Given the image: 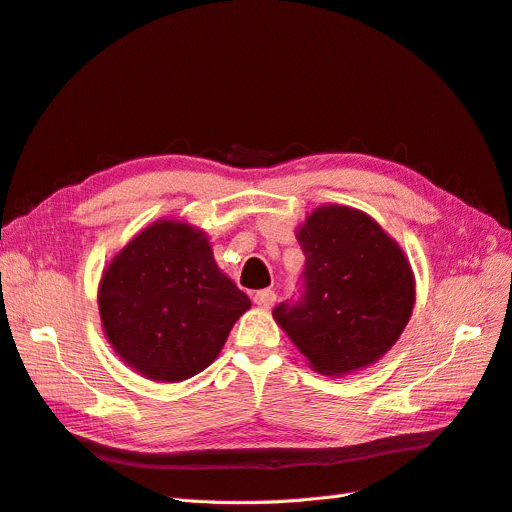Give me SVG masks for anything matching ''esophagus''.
Instances as JSON below:
<instances>
[{"label": "esophagus", "mask_w": 512, "mask_h": 512, "mask_svg": "<svg viewBox=\"0 0 512 512\" xmlns=\"http://www.w3.org/2000/svg\"><path fill=\"white\" fill-rule=\"evenodd\" d=\"M275 299H277V294L271 290V288H265V290H258L256 294H254V303L258 305V307H273V303H275Z\"/></svg>", "instance_id": "1"}]
</instances>
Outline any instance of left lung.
<instances>
[{
	"label": "left lung",
	"instance_id": "8db88e82",
	"mask_svg": "<svg viewBox=\"0 0 512 512\" xmlns=\"http://www.w3.org/2000/svg\"><path fill=\"white\" fill-rule=\"evenodd\" d=\"M297 239L305 254L299 297L273 316L320 374L376 363L406 329L414 280L404 252L369 215L322 207Z\"/></svg>",
	"mask_w": 512,
	"mask_h": 512
}]
</instances>
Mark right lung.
Returning <instances> with one entry per match:
<instances>
[{"instance_id": "right-lung-1", "label": "right lung", "mask_w": 512, "mask_h": 512, "mask_svg": "<svg viewBox=\"0 0 512 512\" xmlns=\"http://www.w3.org/2000/svg\"><path fill=\"white\" fill-rule=\"evenodd\" d=\"M98 305L123 361L145 378L179 382L215 361L250 299L215 265L203 232L162 220L113 258Z\"/></svg>"}]
</instances>
